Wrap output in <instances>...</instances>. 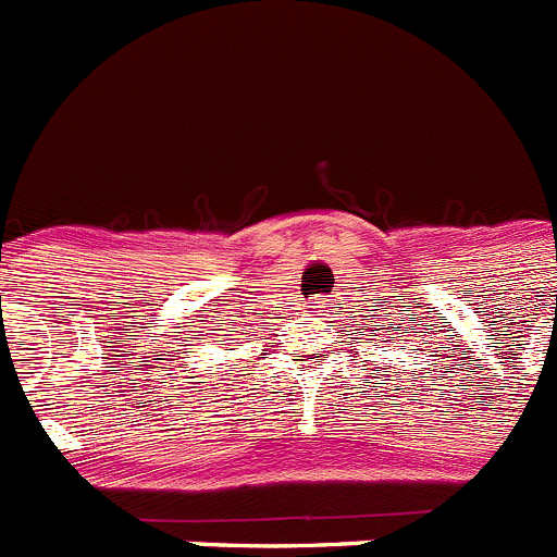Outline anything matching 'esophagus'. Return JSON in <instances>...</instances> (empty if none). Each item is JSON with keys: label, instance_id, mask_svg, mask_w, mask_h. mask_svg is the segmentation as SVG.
Instances as JSON below:
<instances>
[{"label": "esophagus", "instance_id": "esophagus-1", "mask_svg": "<svg viewBox=\"0 0 557 557\" xmlns=\"http://www.w3.org/2000/svg\"><path fill=\"white\" fill-rule=\"evenodd\" d=\"M318 304H321V301H318Z\"/></svg>", "mask_w": 557, "mask_h": 557}]
</instances>
